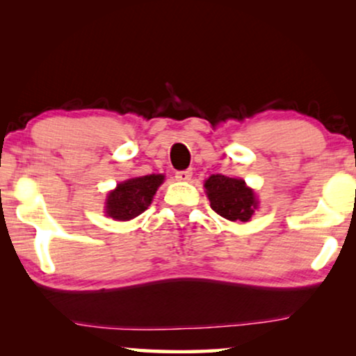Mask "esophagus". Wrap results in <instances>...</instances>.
Here are the masks:
<instances>
[{"label": "esophagus", "instance_id": "34e87169", "mask_svg": "<svg viewBox=\"0 0 356 356\" xmlns=\"http://www.w3.org/2000/svg\"><path fill=\"white\" fill-rule=\"evenodd\" d=\"M193 177V170H181V172H177L175 175V178L178 179V181H189Z\"/></svg>", "mask_w": 356, "mask_h": 356}]
</instances>
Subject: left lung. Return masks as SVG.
Returning a JSON list of instances; mask_svg holds the SVG:
<instances>
[{"label":"left lung","instance_id":"1","mask_svg":"<svg viewBox=\"0 0 356 356\" xmlns=\"http://www.w3.org/2000/svg\"><path fill=\"white\" fill-rule=\"evenodd\" d=\"M211 207L232 222H248L257 209L256 194L241 178L211 175L204 183Z\"/></svg>","mask_w":356,"mask_h":356}]
</instances>
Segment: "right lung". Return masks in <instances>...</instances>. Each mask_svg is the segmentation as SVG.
<instances>
[{
  "label": "right lung",
  "mask_w": 356,
  "mask_h": 356,
  "mask_svg": "<svg viewBox=\"0 0 356 356\" xmlns=\"http://www.w3.org/2000/svg\"><path fill=\"white\" fill-rule=\"evenodd\" d=\"M163 179V175H145L120 183L106 196V216L123 222L140 216L150 206Z\"/></svg>",
  "instance_id": "add662e5"
}]
</instances>
